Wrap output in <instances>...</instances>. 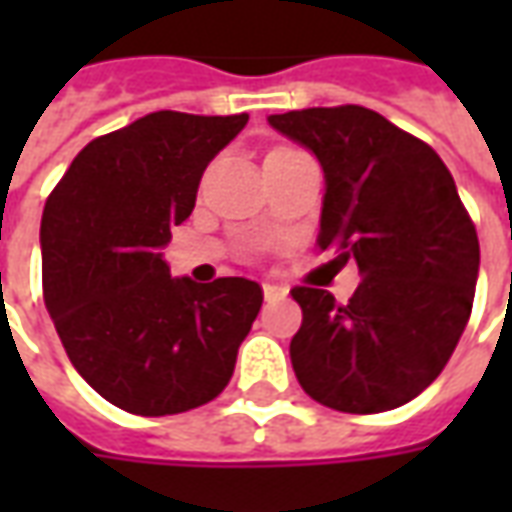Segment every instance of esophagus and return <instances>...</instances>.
<instances>
[{"instance_id":"esophagus-1","label":"esophagus","mask_w":512,"mask_h":512,"mask_svg":"<svg viewBox=\"0 0 512 512\" xmlns=\"http://www.w3.org/2000/svg\"><path fill=\"white\" fill-rule=\"evenodd\" d=\"M263 296H266V301L285 299V296H288V288H282V285H274V282H263Z\"/></svg>"}]
</instances>
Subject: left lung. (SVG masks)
Returning <instances> with one entry per match:
<instances>
[{"instance_id": "left-lung-1", "label": "left lung", "mask_w": 512, "mask_h": 512, "mask_svg": "<svg viewBox=\"0 0 512 512\" xmlns=\"http://www.w3.org/2000/svg\"><path fill=\"white\" fill-rule=\"evenodd\" d=\"M268 126L318 158V246L362 274L348 304L290 290L304 312L290 340L301 389L348 414L403 406L436 381L472 315L480 244L450 169L365 106L285 112Z\"/></svg>"}]
</instances>
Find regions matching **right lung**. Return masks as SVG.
I'll list each match as a JSON object with an SVG mask.
<instances>
[{
  "label": "right lung",
  "mask_w": 512,
  "mask_h": 512,
  "mask_svg": "<svg viewBox=\"0 0 512 512\" xmlns=\"http://www.w3.org/2000/svg\"><path fill=\"white\" fill-rule=\"evenodd\" d=\"M249 115L153 112L73 158L40 222L43 299L79 376L112 406L167 417L233 378L263 290L172 277L164 244L194 211L213 156Z\"/></svg>",
  "instance_id": "obj_1"
}]
</instances>
